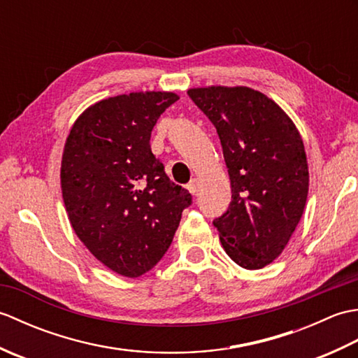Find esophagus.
<instances>
[{"mask_svg": "<svg viewBox=\"0 0 358 358\" xmlns=\"http://www.w3.org/2000/svg\"><path fill=\"white\" fill-rule=\"evenodd\" d=\"M187 191L191 192V194H195L196 191H199V180L194 178V180L189 181V185H187Z\"/></svg>", "mask_w": 358, "mask_h": 358, "instance_id": "34e87169", "label": "esophagus"}]
</instances>
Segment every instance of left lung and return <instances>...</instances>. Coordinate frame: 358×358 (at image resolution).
<instances>
[{
	"mask_svg": "<svg viewBox=\"0 0 358 358\" xmlns=\"http://www.w3.org/2000/svg\"><path fill=\"white\" fill-rule=\"evenodd\" d=\"M187 95L215 126L232 200L214 220L220 241L245 269L283 252L305 210L308 159L299 129L269 96L246 86L194 87Z\"/></svg>",
	"mask_w": 358,
	"mask_h": 358,
	"instance_id": "left-lung-1",
	"label": "left lung"
}]
</instances>
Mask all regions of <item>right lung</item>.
Returning a JSON list of instances; mask_svg holds the SVG:
<instances>
[{
  "instance_id": "add662e5",
  "label": "right lung",
  "mask_w": 358,
  "mask_h": 358,
  "mask_svg": "<svg viewBox=\"0 0 358 358\" xmlns=\"http://www.w3.org/2000/svg\"><path fill=\"white\" fill-rule=\"evenodd\" d=\"M178 98L155 90L109 96L67 135L59 175L67 217L90 254L123 277L162 260L192 203L150 150L152 129Z\"/></svg>"
}]
</instances>
